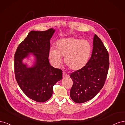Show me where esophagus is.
I'll use <instances>...</instances> for the list:
<instances>
[{
    "instance_id": "obj_1",
    "label": "esophagus",
    "mask_w": 125,
    "mask_h": 125,
    "mask_svg": "<svg viewBox=\"0 0 125 125\" xmlns=\"http://www.w3.org/2000/svg\"><path fill=\"white\" fill-rule=\"evenodd\" d=\"M67 77H68V75H67V73H62V78H66Z\"/></svg>"
}]
</instances>
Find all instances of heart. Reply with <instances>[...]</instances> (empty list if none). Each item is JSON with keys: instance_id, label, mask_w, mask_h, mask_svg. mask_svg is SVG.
<instances>
[{"instance_id": "obj_1", "label": "heart", "mask_w": 125, "mask_h": 125, "mask_svg": "<svg viewBox=\"0 0 125 125\" xmlns=\"http://www.w3.org/2000/svg\"><path fill=\"white\" fill-rule=\"evenodd\" d=\"M92 47L90 42L74 37H64L56 43V49L49 52L52 65L58 67L64 57V62L73 71L82 69L88 62Z\"/></svg>"}]
</instances>
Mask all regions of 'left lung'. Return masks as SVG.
Listing matches in <instances>:
<instances>
[{"instance_id": "obj_1", "label": "left lung", "mask_w": 125, "mask_h": 125, "mask_svg": "<svg viewBox=\"0 0 125 125\" xmlns=\"http://www.w3.org/2000/svg\"><path fill=\"white\" fill-rule=\"evenodd\" d=\"M108 68V52L101 39L94 34L92 53L88 62L82 69L70 75L73 81L70 92L71 99L77 103L93 99L103 87Z\"/></svg>"}]
</instances>
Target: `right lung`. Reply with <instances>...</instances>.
Wrapping results in <instances>:
<instances>
[{"label":"right lung","instance_id":"obj_1","mask_svg":"<svg viewBox=\"0 0 125 125\" xmlns=\"http://www.w3.org/2000/svg\"><path fill=\"white\" fill-rule=\"evenodd\" d=\"M55 31L50 29L45 31H31L15 53L17 82L25 95L36 102H44L50 99L53 92L52 87L62 78V70L52 66L48 59L50 40ZM25 59L31 62L24 63Z\"/></svg>","mask_w":125,"mask_h":125}]
</instances>
